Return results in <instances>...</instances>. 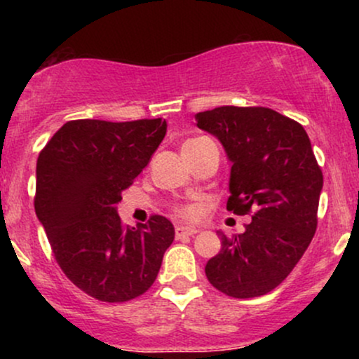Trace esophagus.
<instances>
[{
    "label": "esophagus",
    "mask_w": 359,
    "mask_h": 359,
    "mask_svg": "<svg viewBox=\"0 0 359 359\" xmlns=\"http://www.w3.org/2000/svg\"><path fill=\"white\" fill-rule=\"evenodd\" d=\"M199 233L197 228H191V226H177L175 228V238H184V236H194V234Z\"/></svg>",
    "instance_id": "obj_1"
}]
</instances>
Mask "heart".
Segmentation results:
<instances>
[{"mask_svg":"<svg viewBox=\"0 0 359 359\" xmlns=\"http://www.w3.org/2000/svg\"><path fill=\"white\" fill-rule=\"evenodd\" d=\"M197 140H199V138H197ZM191 142H194V140H191ZM177 214H179V216L185 217V219H196V217H197V209L194 208V205H180V208L177 209Z\"/></svg>","mask_w":359,"mask_h":359,"instance_id":"heart-1","label":"heart"}]
</instances>
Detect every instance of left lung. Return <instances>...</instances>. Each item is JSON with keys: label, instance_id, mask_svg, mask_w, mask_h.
<instances>
[{"label": "left lung", "instance_id": "1", "mask_svg": "<svg viewBox=\"0 0 359 359\" xmlns=\"http://www.w3.org/2000/svg\"><path fill=\"white\" fill-rule=\"evenodd\" d=\"M196 121L231 162L228 211H255L245 233L217 231L221 251L205 277L234 299L269 294L294 270L317 228L323 172L311 140L297 121L262 106H221L197 113Z\"/></svg>", "mask_w": 359, "mask_h": 359}]
</instances>
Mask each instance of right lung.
Listing matches in <instances>:
<instances>
[{
	"mask_svg": "<svg viewBox=\"0 0 359 359\" xmlns=\"http://www.w3.org/2000/svg\"><path fill=\"white\" fill-rule=\"evenodd\" d=\"M167 121H67L36 160L35 212L53 257L76 287L126 302L154 285L175 229L163 216L125 228L116 204L150 162Z\"/></svg>",
	"mask_w": 359,
	"mask_h": 359,
	"instance_id": "obj_1",
	"label": "right lung"
}]
</instances>
